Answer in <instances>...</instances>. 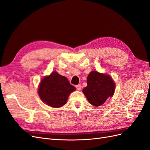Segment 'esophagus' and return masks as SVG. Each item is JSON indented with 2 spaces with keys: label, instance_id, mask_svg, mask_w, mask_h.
Returning a JSON list of instances; mask_svg holds the SVG:
<instances>
[{
  "label": "esophagus",
  "instance_id": "obj_1",
  "mask_svg": "<svg viewBox=\"0 0 150 150\" xmlns=\"http://www.w3.org/2000/svg\"><path fill=\"white\" fill-rule=\"evenodd\" d=\"M76 88L78 90H81V84H78L76 86Z\"/></svg>",
  "mask_w": 150,
  "mask_h": 150
}]
</instances>
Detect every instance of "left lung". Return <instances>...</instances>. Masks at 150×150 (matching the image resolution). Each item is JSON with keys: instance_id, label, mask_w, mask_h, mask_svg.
<instances>
[{"instance_id": "obj_1", "label": "left lung", "mask_w": 150, "mask_h": 150, "mask_svg": "<svg viewBox=\"0 0 150 150\" xmlns=\"http://www.w3.org/2000/svg\"><path fill=\"white\" fill-rule=\"evenodd\" d=\"M115 91V84L110 76L93 71L88 76L87 86L83 92L91 104L99 106L113 96Z\"/></svg>"}]
</instances>
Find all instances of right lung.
<instances>
[{"label":"right lung","instance_id":"add662e5","mask_svg":"<svg viewBox=\"0 0 150 150\" xmlns=\"http://www.w3.org/2000/svg\"><path fill=\"white\" fill-rule=\"evenodd\" d=\"M76 88L71 85L64 76L54 71L40 81L38 89L40 98L47 105L53 108H60L67 103L71 93Z\"/></svg>","mask_w":150,"mask_h":150}]
</instances>
